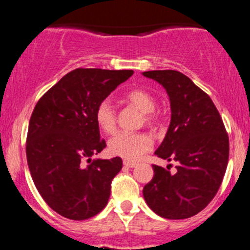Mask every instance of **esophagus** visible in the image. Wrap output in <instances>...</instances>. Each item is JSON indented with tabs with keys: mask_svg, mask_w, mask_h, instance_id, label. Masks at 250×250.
I'll use <instances>...</instances> for the list:
<instances>
[{
	"mask_svg": "<svg viewBox=\"0 0 250 250\" xmlns=\"http://www.w3.org/2000/svg\"><path fill=\"white\" fill-rule=\"evenodd\" d=\"M123 165H125V167L134 168L135 166H137V163H135V162H130V161H123Z\"/></svg>",
	"mask_w": 250,
	"mask_h": 250,
	"instance_id": "1",
	"label": "esophagus"
}]
</instances>
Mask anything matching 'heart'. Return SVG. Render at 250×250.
Segmentation results:
<instances>
[{"label": "heart", "mask_w": 250, "mask_h": 250, "mask_svg": "<svg viewBox=\"0 0 250 250\" xmlns=\"http://www.w3.org/2000/svg\"><path fill=\"white\" fill-rule=\"evenodd\" d=\"M125 99L144 113V121L148 125L156 122L153 110L156 109V99L152 94L144 89H132L125 93ZM94 118L98 127L105 133H112L116 128V111L110 100L104 99L97 105ZM153 140L147 133H116L109 140L107 147L110 153L128 161H135L144 153L151 150Z\"/></svg>", "instance_id": "1"}]
</instances>
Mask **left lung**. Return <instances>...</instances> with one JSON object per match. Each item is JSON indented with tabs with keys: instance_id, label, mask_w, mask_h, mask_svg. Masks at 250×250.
I'll use <instances>...</instances> for the list:
<instances>
[{
	"instance_id": "1",
	"label": "left lung",
	"mask_w": 250,
	"mask_h": 250,
	"mask_svg": "<svg viewBox=\"0 0 250 250\" xmlns=\"http://www.w3.org/2000/svg\"><path fill=\"white\" fill-rule=\"evenodd\" d=\"M167 92L170 125L155 155L175 161L176 172L153 166L144 186L147 206L166 219H186L203 210L221 185L229 162V135L209 95L175 70L143 72Z\"/></svg>"
}]
</instances>
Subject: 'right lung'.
Listing matches in <instances>:
<instances>
[{
	"label": "right lung",
	"mask_w": 250,
	"mask_h": 250,
	"mask_svg": "<svg viewBox=\"0 0 250 250\" xmlns=\"http://www.w3.org/2000/svg\"><path fill=\"white\" fill-rule=\"evenodd\" d=\"M133 72L76 69L35 106L26 138L27 165L44 202L64 218L85 220L107 204L122 160H92L106 146L94 111Z\"/></svg>",
	"instance_id": "add662e5"
}]
</instances>
